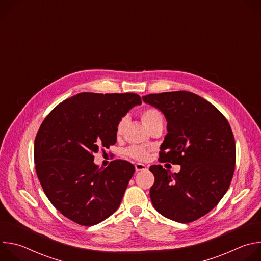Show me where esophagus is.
Instances as JSON below:
<instances>
[{
	"instance_id": "obj_1",
	"label": "esophagus",
	"mask_w": 261,
	"mask_h": 261,
	"mask_svg": "<svg viewBox=\"0 0 261 261\" xmlns=\"http://www.w3.org/2000/svg\"><path fill=\"white\" fill-rule=\"evenodd\" d=\"M147 169V166L142 164V163H136L135 164V170L136 171H141V170H146Z\"/></svg>"
}]
</instances>
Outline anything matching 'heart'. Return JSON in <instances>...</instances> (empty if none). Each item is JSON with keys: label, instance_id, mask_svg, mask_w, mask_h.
I'll return each mask as SVG.
<instances>
[{"label": "heart", "instance_id": "heart-1", "mask_svg": "<svg viewBox=\"0 0 261 261\" xmlns=\"http://www.w3.org/2000/svg\"><path fill=\"white\" fill-rule=\"evenodd\" d=\"M140 118L143 122V124L148 128L151 129L153 126H155L158 123H162L163 121V117L161 111L155 107H145L140 114ZM127 123V118L124 117L122 118L118 124H117V128H116V132L118 135L122 134L125 126ZM127 155L130 156L131 158L138 160V161H145L148 156H150V150L148 148H145L143 146H131L129 148H127L126 151Z\"/></svg>", "mask_w": 261, "mask_h": 261}]
</instances>
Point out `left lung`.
<instances>
[{
	"label": "left lung",
	"instance_id": "obj_1",
	"mask_svg": "<svg viewBox=\"0 0 261 261\" xmlns=\"http://www.w3.org/2000/svg\"><path fill=\"white\" fill-rule=\"evenodd\" d=\"M142 100L161 110L167 131L160 162L180 165L171 173L152 165V203L164 217L189 223L212 211L224 196L236 166V141L226 118L208 101L187 91L150 94Z\"/></svg>",
	"mask_w": 261,
	"mask_h": 261
}]
</instances>
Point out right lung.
I'll return each mask as SVG.
<instances>
[{"label":"right lung","mask_w":261,"mask_h":261,"mask_svg":"<svg viewBox=\"0 0 261 261\" xmlns=\"http://www.w3.org/2000/svg\"><path fill=\"white\" fill-rule=\"evenodd\" d=\"M139 104L133 93H81L42 122L34 143L36 172L49 201L71 221L92 226L120 206L135 167L118 159L100 168L94 153L117 142L118 122Z\"/></svg>","instance_id":"obj_1"}]
</instances>
